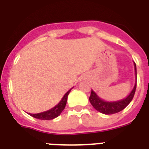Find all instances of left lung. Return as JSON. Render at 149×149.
Returning a JSON list of instances; mask_svg holds the SVG:
<instances>
[{"label":"left lung","mask_w":149,"mask_h":149,"mask_svg":"<svg viewBox=\"0 0 149 149\" xmlns=\"http://www.w3.org/2000/svg\"><path fill=\"white\" fill-rule=\"evenodd\" d=\"M134 75H135V83L134 86L131 91V93L124 99L116 100V101H107L102 98H100L94 91L92 90L91 93L89 100L92 106L100 113L104 114H113L120 112L126 107L130 104L133 97H134L135 90H136V82H137V71H136V65L134 63Z\"/></svg>","instance_id":"left-lung-1"}]
</instances>
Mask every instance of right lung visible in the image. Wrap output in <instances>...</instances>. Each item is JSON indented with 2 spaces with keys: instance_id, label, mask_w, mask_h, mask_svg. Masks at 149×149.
<instances>
[{
  "instance_id": "1",
  "label": "right lung",
  "mask_w": 149,
  "mask_h": 149,
  "mask_svg": "<svg viewBox=\"0 0 149 149\" xmlns=\"http://www.w3.org/2000/svg\"><path fill=\"white\" fill-rule=\"evenodd\" d=\"M72 89V87L70 89V91H68L65 93V95L63 96V97L62 98V100L58 102V104H56V106L50 109V110H48L46 111L41 112V113H29V114H30L33 118H37V119H40V120H52L54 118H57L58 116L60 115L62 111L65 108V104H66V102H67L68 95H69V93H70V92L71 91Z\"/></svg>"
}]
</instances>
